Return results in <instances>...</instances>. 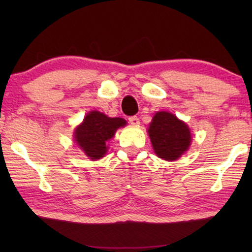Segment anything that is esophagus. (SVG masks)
Here are the masks:
<instances>
[{
    "label": "esophagus",
    "mask_w": 252,
    "mask_h": 252,
    "mask_svg": "<svg viewBox=\"0 0 252 252\" xmlns=\"http://www.w3.org/2000/svg\"><path fill=\"white\" fill-rule=\"evenodd\" d=\"M128 120H129V123L132 124V125H134V126L139 125V124H140V120H139V118H137L136 116H132V117H129Z\"/></svg>",
    "instance_id": "1"
}]
</instances>
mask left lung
Here are the masks:
<instances>
[{
    "label": "left lung",
    "instance_id": "8db88e82",
    "mask_svg": "<svg viewBox=\"0 0 252 252\" xmlns=\"http://www.w3.org/2000/svg\"><path fill=\"white\" fill-rule=\"evenodd\" d=\"M148 133L155 154L165 160H177L189 149L191 142L187 124L166 111L155 113Z\"/></svg>",
    "mask_w": 252,
    "mask_h": 252
}]
</instances>
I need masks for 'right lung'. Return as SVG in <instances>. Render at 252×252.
<instances>
[{"label": "right lung", "mask_w": 252, "mask_h": 252, "mask_svg": "<svg viewBox=\"0 0 252 252\" xmlns=\"http://www.w3.org/2000/svg\"><path fill=\"white\" fill-rule=\"evenodd\" d=\"M127 125L123 118H110L99 111L88 112L74 130V141L92 160L101 159L108 151L106 142L117 129Z\"/></svg>", "instance_id": "obj_1"}]
</instances>
